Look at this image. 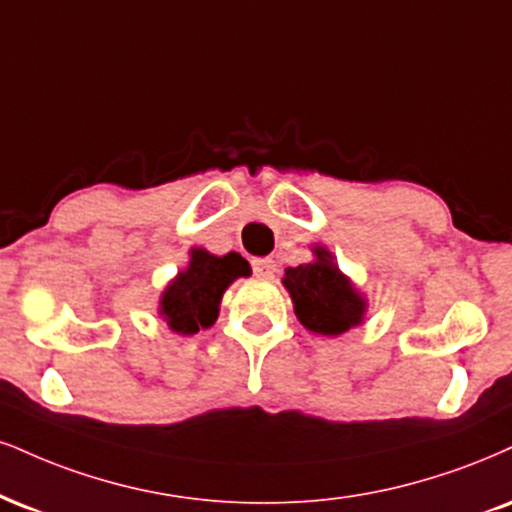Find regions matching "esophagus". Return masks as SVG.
I'll use <instances>...</instances> for the list:
<instances>
[{"mask_svg": "<svg viewBox=\"0 0 512 512\" xmlns=\"http://www.w3.org/2000/svg\"><path fill=\"white\" fill-rule=\"evenodd\" d=\"M252 272H255V276H260V279H272L276 272V264L272 257H255V260H252Z\"/></svg>", "mask_w": 512, "mask_h": 512, "instance_id": "1", "label": "esophagus"}]
</instances>
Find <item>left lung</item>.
Here are the masks:
<instances>
[{"label":"left lung","instance_id":"1","mask_svg":"<svg viewBox=\"0 0 512 512\" xmlns=\"http://www.w3.org/2000/svg\"><path fill=\"white\" fill-rule=\"evenodd\" d=\"M312 252H315V262L288 267L283 276V286L291 293L295 317L305 329L315 331V334H346L348 329L362 324L367 300L336 267L334 255L329 250L315 245Z\"/></svg>","mask_w":512,"mask_h":512}]
</instances>
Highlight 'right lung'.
I'll return each instance as SVG.
<instances>
[{"instance_id":"add662e5","label":"right lung","mask_w":512,"mask_h":512,"mask_svg":"<svg viewBox=\"0 0 512 512\" xmlns=\"http://www.w3.org/2000/svg\"><path fill=\"white\" fill-rule=\"evenodd\" d=\"M248 274L250 264L238 252L217 257L202 248H193L188 267L164 288L159 315L171 331L181 336L209 329L219 317L221 295L238 276Z\"/></svg>"}]
</instances>
